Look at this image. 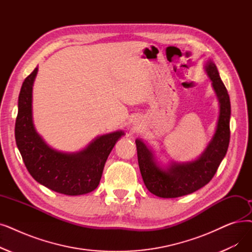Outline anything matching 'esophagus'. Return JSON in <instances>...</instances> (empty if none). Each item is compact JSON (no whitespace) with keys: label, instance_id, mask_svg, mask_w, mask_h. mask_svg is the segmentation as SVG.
<instances>
[{"label":"esophagus","instance_id":"1","mask_svg":"<svg viewBox=\"0 0 252 252\" xmlns=\"http://www.w3.org/2000/svg\"><path fill=\"white\" fill-rule=\"evenodd\" d=\"M135 123H137V122H135Z\"/></svg>","mask_w":252,"mask_h":252}]
</instances>
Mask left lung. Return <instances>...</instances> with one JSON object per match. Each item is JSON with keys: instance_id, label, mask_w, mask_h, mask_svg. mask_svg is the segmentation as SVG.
<instances>
[{"instance_id": "8db88e82", "label": "left lung", "mask_w": 252, "mask_h": 252, "mask_svg": "<svg viewBox=\"0 0 252 252\" xmlns=\"http://www.w3.org/2000/svg\"><path fill=\"white\" fill-rule=\"evenodd\" d=\"M205 71L211 80L220 104V115L215 133L202 155L190 161H171L167 166L158 162L155 151L141 139H136L139 168L147 189L159 198H178L187 195L209 182L226 155L229 143V95L215 63L208 60Z\"/></svg>"}]
</instances>
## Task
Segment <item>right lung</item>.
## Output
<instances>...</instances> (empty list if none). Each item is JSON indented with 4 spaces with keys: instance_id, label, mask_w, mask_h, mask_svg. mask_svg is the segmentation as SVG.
Wrapping results in <instances>:
<instances>
[{
    "instance_id": "obj_1",
    "label": "right lung",
    "mask_w": 252,
    "mask_h": 252,
    "mask_svg": "<svg viewBox=\"0 0 252 252\" xmlns=\"http://www.w3.org/2000/svg\"><path fill=\"white\" fill-rule=\"evenodd\" d=\"M37 73L38 67L25 79L19 93L15 123L17 148L32 177L45 188L67 195L89 193L99 185L106 160L125 132L116 130L96 137L76 152L50 147L32 123V85Z\"/></svg>"
}]
</instances>
